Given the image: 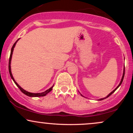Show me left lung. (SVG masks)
<instances>
[{"label":"left lung","mask_w":133,"mask_h":133,"mask_svg":"<svg viewBox=\"0 0 133 133\" xmlns=\"http://www.w3.org/2000/svg\"><path fill=\"white\" fill-rule=\"evenodd\" d=\"M124 72H125V68H124V72H123V77H122L121 81V82H120L119 84V85H118V86H117V88H116V89H114V91H112V92H111L110 93V94H109V95H108V96H107L106 97H104V98H103V99H99L100 101H101V100H103V99H106V98H107V97H109V96H110L111 95V94H112V93H113V92H114V91H116V89H117V88H119V86H120V85H121V84H122V82H123V79H124Z\"/></svg>","instance_id":"1"}]
</instances>
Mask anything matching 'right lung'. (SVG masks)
Returning <instances> with one entry per match:
<instances>
[{
  "label": "right lung",
  "mask_w": 133,
  "mask_h": 133,
  "mask_svg": "<svg viewBox=\"0 0 133 133\" xmlns=\"http://www.w3.org/2000/svg\"><path fill=\"white\" fill-rule=\"evenodd\" d=\"M18 41H19V39H18V40L16 42H15L13 46H12V49H11V52H10V57H9V74H10V77H11V78L12 79V80L14 81V82H15V84H16V86H17L18 88H19V89H20V90H21V92L24 93V94H25V95H27V96H29V97H41V96H45V95H46L47 94H48L49 92H51V91H52V88H53V86H52L51 87V88H49V89H47V91H44V92H41V93H32V92H27V91H25V90H24V89H23L22 88H21V87L17 83V82H16V81L14 80V79L13 76H12V72H11V68H10V62H11V59H12V52H13V51H14V48L15 45H16V43H17V42Z\"/></svg>",
  "instance_id": "right-lung-1"
}]
</instances>
